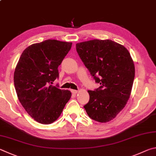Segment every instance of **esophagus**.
<instances>
[{"label":"esophagus","instance_id":"obj_1","mask_svg":"<svg viewBox=\"0 0 156 156\" xmlns=\"http://www.w3.org/2000/svg\"><path fill=\"white\" fill-rule=\"evenodd\" d=\"M71 92H72V93L73 94H76V93H78V90H71Z\"/></svg>","mask_w":156,"mask_h":156}]
</instances>
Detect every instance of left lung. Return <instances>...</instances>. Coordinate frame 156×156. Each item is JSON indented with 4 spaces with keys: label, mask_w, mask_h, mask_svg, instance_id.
I'll return each instance as SVG.
<instances>
[{
    "label": "left lung",
    "mask_w": 156,
    "mask_h": 156,
    "mask_svg": "<svg viewBox=\"0 0 156 156\" xmlns=\"http://www.w3.org/2000/svg\"><path fill=\"white\" fill-rule=\"evenodd\" d=\"M79 56L95 82L88 90L89 102L83 106L90 118L100 122L114 119L127 104L132 92L135 67L124 46L110 40H92L77 43Z\"/></svg>",
    "instance_id": "left-lung-1"
}]
</instances>
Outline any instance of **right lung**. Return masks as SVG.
Here are the masks:
<instances>
[{"instance_id": "add662e5", "label": "right lung", "mask_w": 156, "mask_h": 156, "mask_svg": "<svg viewBox=\"0 0 156 156\" xmlns=\"http://www.w3.org/2000/svg\"><path fill=\"white\" fill-rule=\"evenodd\" d=\"M72 42L46 40L24 50L16 65L13 81L17 96L29 115L41 124L59 118L70 100L69 90L53 86L59 77L58 66Z\"/></svg>"}]
</instances>
